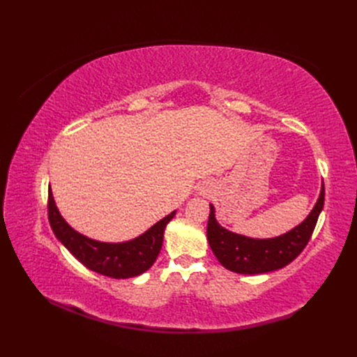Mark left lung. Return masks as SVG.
Listing matches in <instances>:
<instances>
[{"mask_svg": "<svg viewBox=\"0 0 357 357\" xmlns=\"http://www.w3.org/2000/svg\"><path fill=\"white\" fill-rule=\"evenodd\" d=\"M325 204V186L308 218L295 229L269 240L247 238L225 229L215 222L214 207L210 205L207 238L218 261L229 271L238 274H262L289 265L308 244L316 228L319 214Z\"/></svg>", "mask_w": 357, "mask_h": 357, "instance_id": "left-lung-1", "label": "left lung"}]
</instances>
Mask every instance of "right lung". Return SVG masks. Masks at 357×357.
<instances>
[{
	"label": "right lung",
	"instance_id": "add662e5",
	"mask_svg": "<svg viewBox=\"0 0 357 357\" xmlns=\"http://www.w3.org/2000/svg\"><path fill=\"white\" fill-rule=\"evenodd\" d=\"M174 214L176 211H172L132 241L107 244L86 238L84 235L75 232L62 219L55 201H53L50 189L47 197L49 223L56 238L86 268L112 278H131L143 274L153 265L162 248L165 226L174 218Z\"/></svg>",
	"mask_w": 357,
	"mask_h": 357
}]
</instances>
